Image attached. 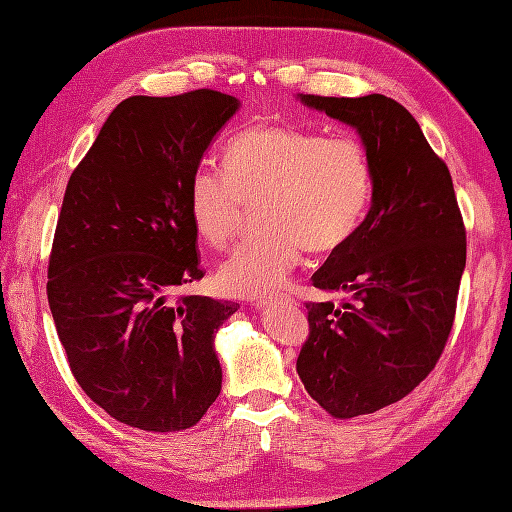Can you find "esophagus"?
Listing matches in <instances>:
<instances>
[{
  "label": "esophagus",
  "mask_w": 512,
  "mask_h": 512,
  "mask_svg": "<svg viewBox=\"0 0 512 512\" xmlns=\"http://www.w3.org/2000/svg\"><path fill=\"white\" fill-rule=\"evenodd\" d=\"M282 299H284V301H291V299H286V297H280V301H282ZM270 301H272V299H263V301H257L255 305H257V307H261V305H268Z\"/></svg>",
  "instance_id": "1"
}]
</instances>
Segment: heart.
<instances>
[{"label":"heart","instance_id":"b5f03b06","mask_svg":"<svg viewBox=\"0 0 512 512\" xmlns=\"http://www.w3.org/2000/svg\"><path fill=\"white\" fill-rule=\"evenodd\" d=\"M224 167H196L188 184L192 228L211 247L236 238L251 205L261 234L221 263L230 297L259 299L282 288L303 249L332 253L355 236L372 198V161L353 136L286 125L249 127L228 142Z\"/></svg>","mask_w":512,"mask_h":512}]
</instances>
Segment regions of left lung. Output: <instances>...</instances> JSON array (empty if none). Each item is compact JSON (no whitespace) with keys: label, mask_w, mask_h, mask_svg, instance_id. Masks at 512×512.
Segmentation results:
<instances>
[{"label":"left lung","mask_w":512,"mask_h":512,"mask_svg":"<svg viewBox=\"0 0 512 512\" xmlns=\"http://www.w3.org/2000/svg\"><path fill=\"white\" fill-rule=\"evenodd\" d=\"M301 102L358 129L372 161L360 230L311 276L341 305L307 301L297 358L307 393L335 418L372 414L427 379L448 343L466 263V230L448 165L393 98Z\"/></svg>","instance_id":"8db88e82"}]
</instances>
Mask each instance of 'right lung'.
Here are the masks:
<instances>
[{
	"mask_svg": "<svg viewBox=\"0 0 512 512\" xmlns=\"http://www.w3.org/2000/svg\"><path fill=\"white\" fill-rule=\"evenodd\" d=\"M238 106L213 90L131 96L66 184L48 265L52 318L81 389L133 429H190L221 391L213 339L238 303L177 291L205 276L190 177Z\"/></svg>",
	"mask_w": 512,
	"mask_h": 512,
	"instance_id": "1",
	"label": "right lung"
}]
</instances>
